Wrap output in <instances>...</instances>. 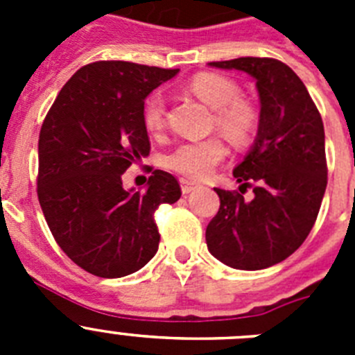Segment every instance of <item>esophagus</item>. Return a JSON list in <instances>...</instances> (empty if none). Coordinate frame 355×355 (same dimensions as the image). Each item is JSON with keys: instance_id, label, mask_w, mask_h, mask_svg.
I'll use <instances>...</instances> for the list:
<instances>
[{"instance_id": "1", "label": "esophagus", "mask_w": 355, "mask_h": 355, "mask_svg": "<svg viewBox=\"0 0 355 355\" xmlns=\"http://www.w3.org/2000/svg\"><path fill=\"white\" fill-rule=\"evenodd\" d=\"M197 188L196 183H192V181H188V180H181V192L183 193H190L193 192Z\"/></svg>"}]
</instances>
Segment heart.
Here are the masks:
<instances>
[{"label":"heart","instance_id":"obj_1","mask_svg":"<svg viewBox=\"0 0 355 355\" xmlns=\"http://www.w3.org/2000/svg\"><path fill=\"white\" fill-rule=\"evenodd\" d=\"M188 90L213 110V126L234 146H245L258 131L259 115L252 103L240 97V87L233 80L200 72L190 80ZM165 99L162 94H150L144 105V126L149 133H159L165 126ZM224 142L218 137L190 140L175 146L165 155L163 165L188 180H205L225 158Z\"/></svg>","mask_w":355,"mask_h":355}]
</instances>
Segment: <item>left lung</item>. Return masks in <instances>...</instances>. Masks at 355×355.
Listing matches in <instances>:
<instances>
[{"mask_svg": "<svg viewBox=\"0 0 355 355\" xmlns=\"http://www.w3.org/2000/svg\"><path fill=\"white\" fill-rule=\"evenodd\" d=\"M256 80L258 137L233 171L239 192L215 188L220 208L206 227L209 252L238 270H261L299 249L315 225L327 187L325 133L306 85L283 62L241 56L209 62ZM253 187L254 197L243 193Z\"/></svg>", "mask_w": 355, "mask_h": 355, "instance_id": "obj_1", "label": "left lung"}]
</instances>
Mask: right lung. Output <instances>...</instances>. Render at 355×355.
I'll use <instances>...</instances> for the list:
<instances>
[{
    "label": "right lung",
    "mask_w": 355,
    "mask_h": 355,
    "mask_svg": "<svg viewBox=\"0 0 355 355\" xmlns=\"http://www.w3.org/2000/svg\"><path fill=\"white\" fill-rule=\"evenodd\" d=\"M180 69L103 60L58 92L39 135L37 196L60 249L97 277L140 270L158 250L155 211L181 197L178 180L155 171L147 190H124L122 174L150 150L144 101Z\"/></svg>",
    "instance_id": "add662e5"
}]
</instances>
